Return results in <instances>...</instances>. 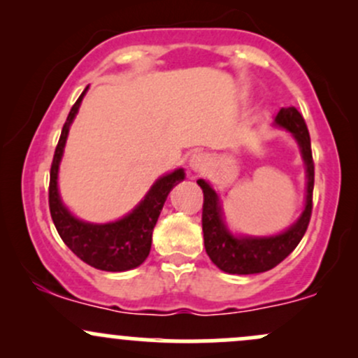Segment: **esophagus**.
<instances>
[{"mask_svg": "<svg viewBox=\"0 0 358 358\" xmlns=\"http://www.w3.org/2000/svg\"><path fill=\"white\" fill-rule=\"evenodd\" d=\"M208 164H210L208 155H206V153H201V152L194 153V155L189 159V167L193 172H201Z\"/></svg>", "mask_w": 358, "mask_h": 358, "instance_id": "obj_1", "label": "esophagus"}]
</instances>
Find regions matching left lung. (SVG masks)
<instances>
[{
    "label": "left lung",
    "instance_id": "1",
    "mask_svg": "<svg viewBox=\"0 0 358 358\" xmlns=\"http://www.w3.org/2000/svg\"><path fill=\"white\" fill-rule=\"evenodd\" d=\"M275 126L294 136L301 148L306 165V201L302 213L290 227L275 236H236L225 224L220 196L205 179H198V186L205 194L203 203V237L210 259L222 271L232 275H255L275 268L297 248L306 234L313 213L314 162L310 152V136L306 121L295 107H282L275 116Z\"/></svg>",
    "mask_w": 358,
    "mask_h": 358
}]
</instances>
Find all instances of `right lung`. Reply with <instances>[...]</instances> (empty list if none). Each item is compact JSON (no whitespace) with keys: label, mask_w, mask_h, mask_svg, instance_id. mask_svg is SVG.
I'll return each mask as SVG.
<instances>
[{"label":"right lung","mask_w":358,"mask_h":358,"mask_svg":"<svg viewBox=\"0 0 358 358\" xmlns=\"http://www.w3.org/2000/svg\"><path fill=\"white\" fill-rule=\"evenodd\" d=\"M87 90L88 87L71 107L63 131H61L59 141H57L51 165L49 210H51L52 222H55L61 239L83 263L102 271H128L140 266L148 257L150 248H152L153 227L159 220L165 199L172 187L184 180L186 172L184 169H176L169 174L160 176L152 184L143 199L119 220L107 222V224H92V222L76 218L61 199L57 176H59V164L63 159L71 122L78 114Z\"/></svg>","instance_id":"add662e5"}]
</instances>
